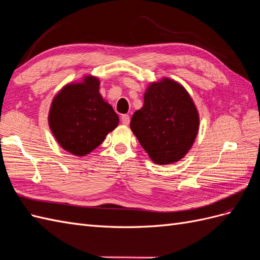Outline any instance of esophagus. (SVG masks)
Masks as SVG:
<instances>
[{"label":"esophagus","mask_w":260,"mask_h":260,"mask_svg":"<svg viewBox=\"0 0 260 260\" xmlns=\"http://www.w3.org/2000/svg\"><path fill=\"white\" fill-rule=\"evenodd\" d=\"M121 121H122V123L124 125H128L129 122H131V118H129V116L127 114H124V115L121 116Z\"/></svg>","instance_id":"obj_1"}]
</instances>
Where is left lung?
Here are the masks:
<instances>
[{
	"mask_svg": "<svg viewBox=\"0 0 260 260\" xmlns=\"http://www.w3.org/2000/svg\"><path fill=\"white\" fill-rule=\"evenodd\" d=\"M200 117L188 91L170 78L151 82L144 105L131 119V129L150 159L158 165L180 160L193 145Z\"/></svg>",
	"mask_w": 260,
	"mask_h": 260,
	"instance_id": "8db88e82",
	"label": "left lung"
}]
</instances>
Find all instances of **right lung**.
Here are the masks:
<instances>
[{"mask_svg":"<svg viewBox=\"0 0 260 260\" xmlns=\"http://www.w3.org/2000/svg\"><path fill=\"white\" fill-rule=\"evenodd\" d=\"M118 122L117 114L100 93V80L90 75L81 82L64 85L52 100L48 114L58 144L79 157L101 145Z\"/></svg>","mask_w":260,"mask_h":260,"instance_id":"right-lung-1","label":"right lung"}]
</instances>
